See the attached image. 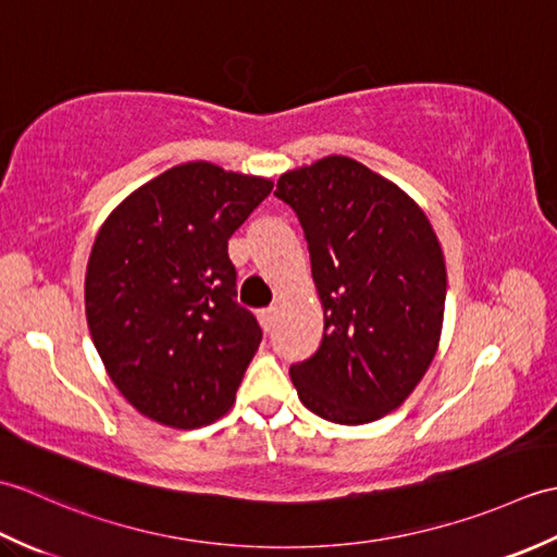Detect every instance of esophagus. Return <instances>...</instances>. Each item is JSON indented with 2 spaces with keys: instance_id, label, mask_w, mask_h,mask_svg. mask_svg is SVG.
<instances>
[{
  "instance_id": "esophagus-1",
  "label": "esophagus",
  "mask_w": 557,
  "mask_h": 557,
  "mask_svg": "<svg viewBox=\"0 0 557 557\" xmlns=\"http://www.w3.org/2000/svg\"><path fill=\"white\" fill-rule=\"evenodd\" d=\"M275 321H277V309H275V306H270V309L260 311V323H263L265 333H270V330L275 327Z\"/></svg>"
}]
</instances>
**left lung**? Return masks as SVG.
<instances>
[{"label": "left lung", "instance_id": "1", "mask_svg": "<svg viewBox=\"0 0 557 557\" xmlns=\"http://www.w3.org/2000/svg\"><path fill=\"white\" fill-rule=\"evenodd\" d=\"M275 196L297 212L323 304V342L292 363L299 399L359 425L397 409L437 351L447 272L425 212L366 164L327 156L285 172Z\"/></svg>", "mask_w": 557, "mask_h": 557}]
</instances>
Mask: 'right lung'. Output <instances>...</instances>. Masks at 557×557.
Segmentation results:
<instances>
[{
    "label": "right lung",
    "mask_w": 557,
    "mask_h": 557,
    "mask_svg": "<svg viewBox=\"0 0 557 557\" xmlns=\"http://www.w3.org/2000/svg\"><path fill=\"white\" fill-rule=\"evenodd\" d=\"M270 191L263 176L184 162L102 222L86 270L88 330L144 417L200 429L234 405L263 333L234 301L227 242Z\"/></svg>",
    "instance_id": "right-lung-1"
}]
</instances>
